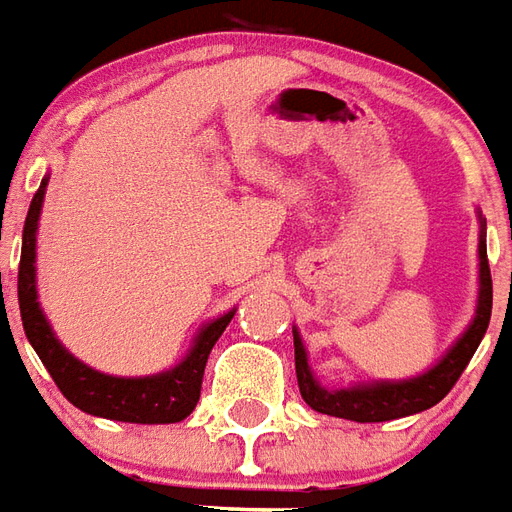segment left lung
<instances>
[{
	"instance_id": "1",
	"label": "left lung",
	"mask_w": 512,
	"mask_h": 512,
	"mask_svg": "<svg viewBox=\"0 0 512 512\" xmlns=\"http://www.w3.org/2000/svg\"><path fill=\"white\" fill-rule=\"evenodd\" d=\"M480 292H477V311L469 328L463 331L458 342L452 344L447 355L430 366L424 375L408 380H375V383H355L347 389H325L320 380L314 378L311 366H308L306 347L297 328H292L295 336V372L300 397L311 405L314 411L350 419V422H391L402 419L411 413L427 411L436 402H441L449 394V389L458 383L463 369L471 361V355L477 353L482 336L488 331L491 322V306H494V284H491V267H488V250H485V228L480 217Z\"/></svg>"
}]
</instances>
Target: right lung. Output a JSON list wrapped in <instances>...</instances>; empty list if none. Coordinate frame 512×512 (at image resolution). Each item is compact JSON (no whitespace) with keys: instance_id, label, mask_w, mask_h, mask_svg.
Returning a JSON list of instances; mask_svg holds the SVG:
<instances>
[{"instance_id":"right-lung-1","label":"right lung","mask_w":512,"mask_h":512,"mask_svg":"<svg viewBox=\"0 0 512 512\" xmlns=\"http://www.w3.org/2000/svg\"><path fill=\"white\" fill-rule=\"evenodd\" d=\"M46 184H49V176L41 181V187L32 198L27 220H24L21 262H18V308H21L24 333L35 347V353L49 369V375L57 383V389L63 391L65 400L90 416L134 424H173L187 419L201 397L206 358L226 331L234 311L206 322L195 336L190 353L184 355V361L168 372L148 375V378H115V375H104L99 369L82 364L57 342L52 325L46 322V314L38 303L35 242H38V220H41ZM2 308H5V297H2Z\"/></svg>"}]
</instances>
